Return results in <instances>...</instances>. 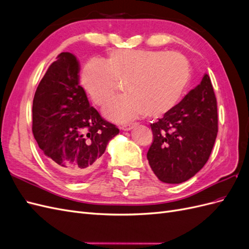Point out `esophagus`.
<instances>
[{
    "label": "esophagus",
    "mask_w": 249,
    "mask_h": 249,
    "mask_svg": "<svg viewBox=\"0 0 249 249\" xmlns=\"http://www.w3.org/2000/svg\"><path fill=\"white\" fill-rule=\"evenodd\" d=\"M135 124H123V125H122V130H124V131H130V130H132L133 127L135 126Z\"/></svg>",
    "instance_id": "1"
}]
</instances>
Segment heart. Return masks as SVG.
Returning <instances> with one entry per match:
<instances>
[{
    "instance_id": "b5f03b06",
    "label": "heart",
    "mask_w": 249,
    "mask_h": 249,
    "mask_svg": "<svg viewBox=\"0 0 249 249\" xmlns=\"http://www.w3.org/2000/svg\"><path fill=\"white\" fill-rule=\"evenodd\" d=\"M191 81V65L178 52L113 50L105 63L90 60L81 73V84L97 106H105L126 82V94L111 102L104 114L116 123L145 115L162 117L182 101Z\"/></svg>"
}]
</instances>
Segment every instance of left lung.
Masks as SVG:
<instances>
[{"label":"left lung","mask_w":249,"mask_h":249,"mask_svg":"<svg viewBox=\"0 0 249 249\" xmlns=\"http://www.w3.org/2000/svg\"><path fill=\"white\" fill-rule=\"evenodd\" d=\"M149 166L161 182H186L205 166L218 132L217 101L206 73L200 84L159 122L150 124Z\"/></svg>","instance_id":"8db88e82"}]
</instances>
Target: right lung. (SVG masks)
I'll return each mask as SVG.
<instances>
[{"instance_id": "obj_1", "label": "right lung", "mask_w": 249, "mask_h": 249, "mask_svg": "<svg viewBox=\"0 0 249 249\" xmlns=\"http://www.w3.org/2000/svg\"><path fill=\"white\" fill-rule=\"evenodd\" d=\"M78 73L77 58L59 54L37 87L32 107L34 138L70 180H81L94 170L108 142L119 133L90 107Z\"/></svg>"}]
</instances>
